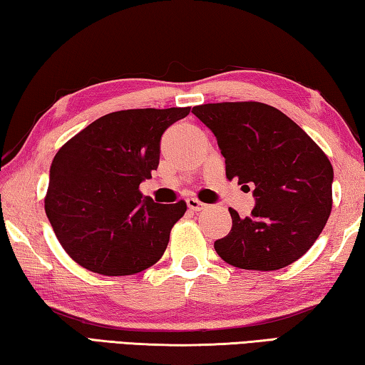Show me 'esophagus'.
<instances>
[{
	"mask_svg": "<svg viewBox=\"0 0 365 365\" xmlns=\"http://www.w3.org/2000/svg\"><path fill=\"white\" fill-rule=\"evenodd\" d=\"M187 206L191 209V211H202V209H206L207 205H205V202H201L200 200H196V197H187Z\"/></svg>",
	"mask_w": 365,
	"mask_h": 365,
	"instance_id": "1",
	"label": "esophagus"
}]
</instances>
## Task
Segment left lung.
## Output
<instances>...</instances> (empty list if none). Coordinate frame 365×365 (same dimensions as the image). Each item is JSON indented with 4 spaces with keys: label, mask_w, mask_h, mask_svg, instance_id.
Returning a JSON list of instances; mask_svg holds the SVG:
<instances>
[{
    "label": "left lung",
    "mask_w": 365,
    "mask_h": 365,
    "mask_svg": "<svg viewBox=\"0 0 365 365\" xmlns=\"http://www.w3.org/2000/svg\"><path fill=\"white\" fill-rule=\"evenodd\" d=\"M211 130L228 180L252 188L248 217L235 209L232 230L214 248L246 270H277L306 255L331 211L333 168L325 153L282 110L264 103H209L191 110Z\"/></svg>",
    "instance_id": "left-lung-1"
}]
</instances>
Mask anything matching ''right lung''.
<instances>
[{
	"label": "right lung",
	"instance_id": "1",
	"mask_svg": "<svg viewBox=\"0 0 365 365\" xmlns=\"http://www.w3.org/2000/svg\"><path fill=\"white\" fill-rule=\"evenodd\" d=\"M190 108L127 109L100 117L56 153L45 211L73 261L101 275H133L168 248L187 202L140 193L158 169L160 137Z\"/></svg>",
	"mask_w": 365,
	"mask_h": 365
}]
</instances>
